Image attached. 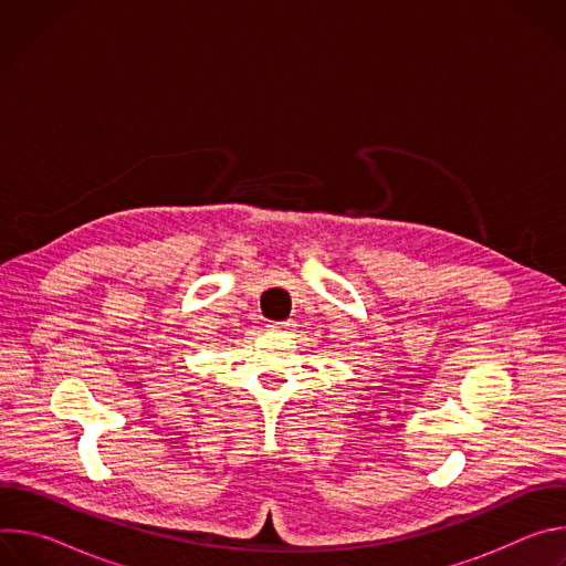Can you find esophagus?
Here are the masks:
<instances>
[{
	"instance_id": "1",
	"label": "esophagus",
	"mask_w": 566,
	"mask_h": 566,
	"mask_svg": "<svg viewBox=\"0 0 566 566\" xmlns=\"http://www.w3.org/2000/svg\"><path fill=\"white\" fill-rule=\"evenodd\" d=\"M289 327H293L291 319H286V322H271V325H269L271 332H284V329H289Z\"/></svg>"
}]
</instances>
